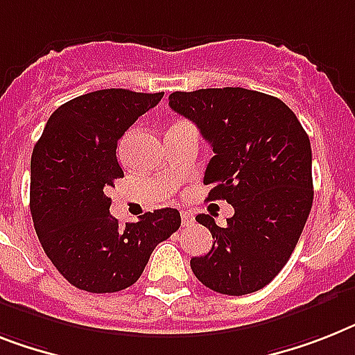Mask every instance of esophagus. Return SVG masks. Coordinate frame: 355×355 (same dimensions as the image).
<instances>
[{
  "instance_id": "obj_1",
  "label": "esophagus",
  "mask_w": 355,
  "mask_h": 355,
  "mask_svg": "<svg viewBox=\"0 0 355 355\" xmlns=\"http://www.w3.org/2000/svg\"><path fill=\"white\" fill-rule=\"evenodd\" d=\"M181 223H183V227H189V225L194 223V214L183 210V212H181Z\"/></svg>"
}]
</instances>
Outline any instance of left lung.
<instances>
[{"label": "left lung", "mask_w": 355, "mask_h": 355, "mask_svg": "<svg viewBox=\"0 0 355 355\" xmlns=\"http://www.w3.org/2000/svg\"><path fill=\"white\" fill-rule=\"evenodd\" d=\"M174 112L196 123L214 157L205 171L207 199H227L234 216L218 227L209 214L212 250L192 257L194 276L214 292L261 290L286 265L312 209V148L300 119L281 99L241 89L172 92Z\"/></svg>", "instance_id": "left-lung-1"}]
</instances>
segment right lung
I'll return each instance as SVG.
<instances>
[{
    "label": "right lung",
    "instance_id": "add662e5",
    "mask_svg": "<svg viewBox=\"0 0 355 355\" xmlns=\"http://www.w3.org/2000/svg\"><path fill=\"white\" fill-rule=\"evenodd\" d=\"M163 92L105 89L54 110L31 159V214L52 265L79 290L110 294L132 286L150 254L180 228L175 209L143 214L125 227L110 216L108 190L123 178L119 137Z\"/></svg>",
    "mask_w": 355,
    "mask_h": 355
}]
</instances>
